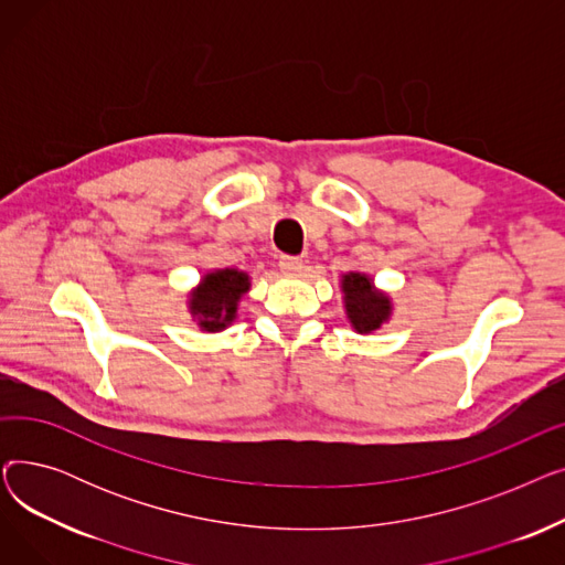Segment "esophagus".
Returning a JSON list of instances; mask_svg holds the SVG:
<instances>
[{
    "label": "esophagus",
    "instance_id": "esophagus-1",
    "mask_svg": "<svg viewBox=\"0 0 565 565\" xmlns=\"http://www.w3.org/2000/svg\"><path fill=\"white\" fill-rule=\"evenodd\" d=\"M279 270L288 277H295L302 270V258L300 256H288V254L279 256Z\"/></svg>",
    "mask_w": 565,
    "mask_h": 565
}]
</instances>
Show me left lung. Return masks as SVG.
Segmentation results:
<instances>
[{"label": "left lung", "mask_w": 565, "mask_h": 565, "mask_svg": "<svg viewBox=\"0 0 565 565\" xmlns=\"http://www.w3.org/2000/svg\"><path fill=\"white\" fill-rule=\"evenodd\" d=\"M345 311L352 328L360 334L375 332L390 318L392 302L384 292L373 288V281L362 273H350L343 277Z\"/></svg>", "instance_id": "obj_1"}]
</instances>
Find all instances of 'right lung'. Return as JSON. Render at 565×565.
<instances>
[{
  "instance_id": "add662e5",
  "label": "right lung",
  "mask_w": 565,
  "mask_h": 565,
  "mask_svg": "<svg viewBox=\"0 0 565 565\" xmlns=\"http://www.w3.org/2000/svg\"><path fill=\"white\" fill-rule=\"evenodd\" d=\"M249 290V277L245 273L231 270H215L205 275L201 286L192 292L190 311L199 320L201 330L205 332H220L235 318L237 300L243 292Z\"/></svg>"
}]
</instances>
